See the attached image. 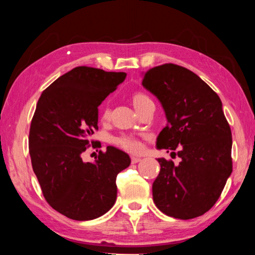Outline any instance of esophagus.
I'll return each mask as SVG.
<instances>
[{
	"mask_svg": "<svg viewBox=\"0 0 255 255\" xmlns=\"http://www.w3.org/2000/svg\"><path fill=\"white\" fill-rule=\"evenodd\" d=\"M131 164H136V162H138V161H140L142 160V159H140L139 157H134V155H131Z\"/></svg>",
	"mask_w": 255,
	"mask_h": 255,
	"instance_id": "1",
	"label": "esophagus"
}]
</instances>
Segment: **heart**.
<instances>
[{
	"instance_id": "obj_1",
	"label": "heart",
	"mask_w": 255,
	"mask_h": 255,
	"mask_svg": "<svg viewBox=\"0 0 255 255\" xmlns=\"http://www.w3.org/2000/svg\"><path fill=\"white\" fill-rule=\"evenodd\" d=\"M147 101H151V100L143 93H136L134 96H132V104H134L135 109L139 108L140 105L144 104ZM109 117H110V110L108 106L104 105L101 111L102 120H108ZM112 143L118 147H120V149L131 152V153H137V152H140L143 149L142 140H140L138 137H136V136L128 135V134H121L119 136H115V137H112Z\"/></svg>"
}]
</instances>
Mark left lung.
<instances>
[{"label":"left lung","instance_id":"8db88e82","mask_svg":"<svg viewBox=\"0 0 255 255\" xmlns=\"http://www.w3.org/2000/svg\"><path fill=\"white\" fill-rule=\"evenodd\" d=\"M142 85L160 101L168 120L157 147L178 149L181 158L177 166L158 159L160 173L152 185L155 206L175 219L203 215L233 172L231 129L221 100L198 75L170 63L146 71Z\"/></svg>","mask_w":255,"mask_h":255}]
</instances>
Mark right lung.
I'll list each match as a JSON object with an SVG mask.
<instances>
[{
    "label": "right lung",
    "instance_id": "obj_1",
    "mask_svg": "<svg viewBox=\"0 0 255 255\" xmlns=\"http://www.w3.org/2000/svg\"><path fill=\"white\" fill-rule=\"evenodd\" d=\"M125 72L78 66L43 90L29 128L34 173L47 203L68 219L100 218L115 205L117 175L130 158L115 146L95 162L82 153L98 130V106L126 79Z\"/></svg>",
    "mask_w": 255,
    "mask_h": 255
}]
</instances>
